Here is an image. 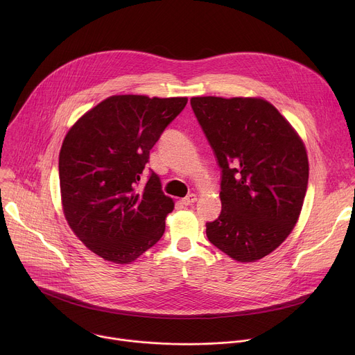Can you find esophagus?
<instances>
[{
	"instance_id": "obj_1",
	"label": "esophagus",
	"mask_w": 355,
	"mask_h": 355,
	"mask_svg": "<svg viewBox=\"0 0 355 355\" xmlns=\"http://www.w3.org/2000/svg\"><path fill=\"white\" fill-rule=\"evenodd\" d=\"M181 202H182L184 205H192L193 202H196V195L195 193H189L184 199H181Z\"/></svg>"
}]
</instances>
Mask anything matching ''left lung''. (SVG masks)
Returning <instances> with one entry per match:
<instances>
[{"label": "left lung", "instance_id": "left-lung-1", "mask_svg": "<svg viewBox=\"0 0 355 355\" xmlns=\"http://www.w3.org/2000/svg\"><path fill=\"white\" fill-rule=\"evenodd\" d=\"M192 111L222 170V211L209 241L240 263L272 252L292 232L306 195V148L261 98L193 96Z\"/></svg>", "mask_w": 355, "mask_h": 355}]
</instances>
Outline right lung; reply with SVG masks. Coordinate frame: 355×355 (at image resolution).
I'll return each instance as SVG.
<instances>
[{"label": "right lung", "instance_id": "right-lung-1", "mask_svg": "<svg viewBox=\"0 0 355 355\" xmlns=\"http://www.w3.org/2000/svg\"><path fill=\"white\" fill-rule=\"evenodd\" d=\"M188 98L114 95L84 114L66 135L59 177L64 216L96 256L129 264L163 236L174 202L150 171V150Z\"/></svg>", "mask_w": 355, "mask_h": 355}]
</instances>
